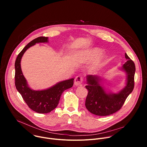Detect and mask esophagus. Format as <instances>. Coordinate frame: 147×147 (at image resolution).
Returning a JSON list of instances; mask_svg holds the SVG:
<instances>
[{"instance_id":"34e87169","label":"esophagus","mask_w":147,"mask_h":147,"mask_svg":"<svg viewBox=\"0 0 147 147\" xmlns=\"http://www.w3.org/2000/svg\"><path fill=\"white\" fill-rule=\"evenodd\" d=\"M83 82V78L81 76H78L75 79L74 84L76 86H78L82 84Z\"/></svg>"}]
</instances>
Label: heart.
I'll list each match as a JSON object with an SVG mask.
<instances>
[{"label":"heart","instance_id":"1","mask_svg":"<svg viewBox=\"0 0 147 147\" xmlns=\"http://www.w3.org/2000/svg\"><path fill=\"white\" fill-rule=\"evenodd\" d=\"M101 50L98 48H92L89 51H86L85 55L86 59L90 62L93 61L100 54ZM105 59V56L104 55H100L98 58L96 60L94 64L93 65L92 69L94 70L97 69L104 63Z\"/></svg>","mask_w":147,"mask_h":147}]
</instances>
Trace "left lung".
<instances>
[{
    "instance_id": "left-lung-1",
    "label": "left lung",
    "mask_w": 147,
    "mask_h": 147,
    "mask_svg": "<svg viewBox=\"0 0 147 147\" xmlns=\"http://www.w3.org/2000/svg\"><path fill=\"white\" fill-rule=\"evenodd\" d=\"M126 62L122 68L127 74L125 87L117 93H106L100 84L101 78L98 76L87 75L88 90L85 100V107L91 113L98 116H107L115 113L121 109L126 98L134 88L135 65L134 62L125 53Z\"/></svg>"
}]
</instances>
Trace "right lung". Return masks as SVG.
<instances>
[{"instance_id":"right-lung-1","label":"right lung","mask_w":147,"mask_h":147,"mask_svg":"<svg viewBox=\"0 0 147 147\" xmlns=\"http://www.w3.org/2000/svg\"><path fill=\"white\" fill-rule=\"evenodd\" d=\"M48 42V37H39L29 42L19 54L15 63V86L30 109L40 114L51 112L58 106L63 92L73 86L74 79L61 82L42 90L32 89L28 85L21 68V59L27 49L37 43Z\"/></svg>"}]
</instances>
